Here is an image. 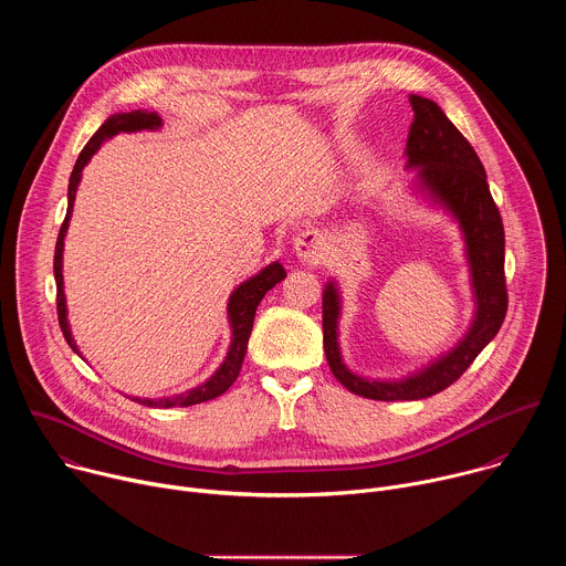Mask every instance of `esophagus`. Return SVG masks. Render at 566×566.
Instances as JSON below:
<instances>
[{
  "mask_svg": "<svg viewBox=\"0 0 566 566\" xmlns=\"http://www.w3.org/2000/svg\"><path fill=\"white\" fill-rule=\"evenodd\" d=\"M325 249H327V239L319 230H304L293 241L295 255L304 262H311V264H317L322 260V255H325Z\"/></svg>",
  "mask_w": 566,
  "mask_h": 566,
  "instance_id": "1",
  "label": "esophagus"
}]
</instances>
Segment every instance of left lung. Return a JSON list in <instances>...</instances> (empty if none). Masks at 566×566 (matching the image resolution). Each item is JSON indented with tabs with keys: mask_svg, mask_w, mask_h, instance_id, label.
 <instances>
[{
	"mask_svg": "<svg viewBox=\"0 0 566 566\" xmlns=\"http://www.w3.org/2000/svg\"><path fill=\"white\" fill-rule=\"evenodd\" d=\"M410 105L415 120L406 147V168L417 170L415 190L432 206L443 208L461 228L474 295V317L459 345L421 371L398 380L363 378L343 363L338 345L340 291L336 282H327L322 291V334H325L327 363L349 391L371 400H419L450 387L497 336L509 306L504 223L493 201L486 170L472 145L434 101L412 94Z\"/></svg>",
	"mask_w": 566,
	"mask_h": 566,
	"instance_id": "8db88e82",
	"label": "left lung"
}]
</instances>
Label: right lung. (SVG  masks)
<instances>
[{
	"label": "right lung",
	"mask_w": 566,
	"mask_h": 566,
	"mask_svg": "<svg viewBox=\"0 0 566 566\" xmlns=\"http://www.w3.org/2000/svg\"><path fill=\"white\" fill-rule=\"evenodd\" d=\"M160 125H164V120H160V116L156 112H129V114H114L109 116L101 127L98 132L90 138V143L85 145V149L80 151L75 166H73V172H71V179H69V206H66V217L62 221V228H60V234H57V241H55V258H53V273H55V286H57V319H60V329L64 334V340L69 343V347L83 358V354H80L73 336H71V327H69V319H66V297H64V280H62V251H64V237H66V228H69V219H71V212H73V201H75V190L80 186V179H83V170L85 166L90 164V158L101 149V145L105 140H109L112 136L120 134V132H143V129H158ZM286 277V271L280 262H273L269 264L266 269H262L258 275H253L251 280L241 282L230 300H228V322H230V347H228V354L223 358V363L219 365V369L201 385L184 391V394H175V396H164V398H132L136 402H140V406H147V408H188V406H197V402H203V400H210V398H217L221 396L239 376V369H241V363H244V356H247V349H249V338H251V332H253V319H255V311L262 302V297L277 284ZM129 398V396H127Z\"/></svg>",
	"instance_id": "right-lung-1"
}]
</instances>
